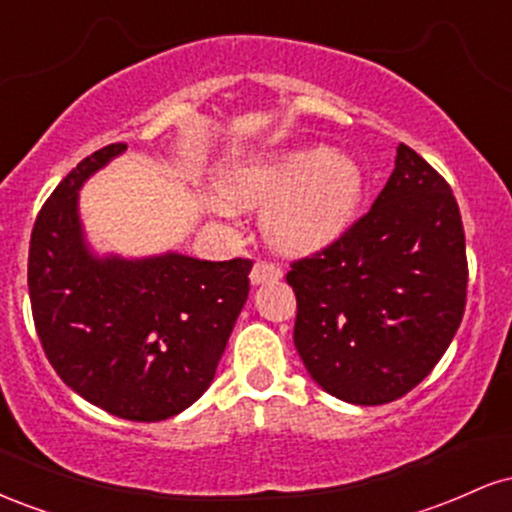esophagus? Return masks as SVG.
I'll list each match as a JSON object with an SVG mask.
<instances>
[{
    "instance_id": "esophagus-1",
    "label": "esophagus",
    "mask_w": 512,
    "mask_h": 512,
    "mask_svg": "<svg viewBox=\"0 0 512 512\" xmlns=\"http://www.w3.org/2000/svg\"><path fill=\"white\" fill-rule=\"evenodd\" d=\"M284 272H281L279 264L267 262V260H257L255 267L250 272V281L252 284H264V281H279Z\"/></svg>"
}]
</instances>
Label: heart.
Here are the masks:
<instances>
[{
	"mask_svg": "<svg viewBox=\"0 0 512 512\" xmlns=\"http://www.w3.org/2000/svg\"><path fill=\"white\" fill-rule=\"evenodd\" d=\"M363 170L354 158L327 146H303L236 168L223 180L226 199L216 202L221 214L233 205L262 207L264 236L286 252H308L332 243L354 221L363 197Z\"/></svg>",
	"mask_w": 512,
	"mask_h": 512,
	"instance_id": "1",
	"label": "heart"
}]
</instances>
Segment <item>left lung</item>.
I'll use <instances>...</instances> for the list:
<instances>
[{"label": "left lung", "instance_id": "8db88e82", "mask_svg": "<svg viewBox=\"0 0 512 512\" xmlns=\"http://www.w3.org/2000/svg\"><path fill=\"white\" fill-rule=\"evenodd\" d=\"M460 207L431 163L397 146L361 219L291 262L293 344L330 395L375 407L414 390L445 354L467 305Z\"/></svg>", "mask_w": 512, "mask_h": 512}]
</instances>
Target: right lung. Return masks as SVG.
Returning a JSON list of instances; mask_svg holds the SVG:
<instances>
[{
    "label": "right lung",
    "mask_w": 512,
    "mask_h": 512,
    "mask_svg": "<svg viewBox=\"0 0 512 512\" xmlns=\"http://www.w3.org/2000/svg\"><path fill=\"white\" fill-rule=\"evenodd\" d=\"M127 144L93 151L38 211L28 250L35 332L76 395L127 421H163L204 395L248 301L252 260H98L76 197Z\"/></svg>",
    "instance_id": "obj_1"
}]
</instances>
